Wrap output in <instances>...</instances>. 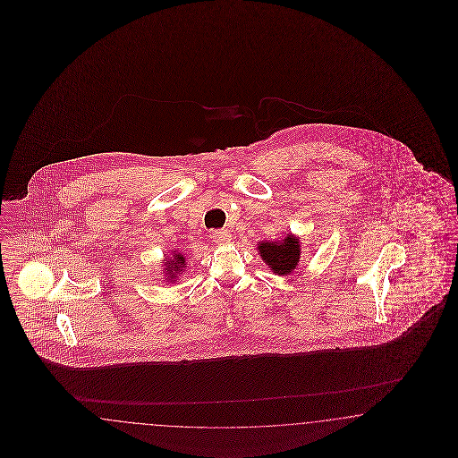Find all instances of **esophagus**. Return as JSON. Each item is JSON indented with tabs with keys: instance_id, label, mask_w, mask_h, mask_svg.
I'll use <instances>...</instances> for the list:
<instances>
[{
	"instance_id": "1",
	"label": "esophagus",
	"mask_w": 458,
	"mask_h": 458,
	"mask_svg": "<svg viewBox=\"0 0 458 458\" xmlns=\"http://www.w3.org/2000/svg\"><path fill=\"white\" fill-rule=\"evenodd\" d=\"M211 240H213L216 245H226V243H230L232 235H230L228 230H215V232H211Z\"/></svg>"
}]
</instances>
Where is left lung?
<instances>
[{
    "instance_id": "1",
    "label": "left lung",
    "mask_w": 458,
    "mask_h": 458,
    "mask_svg": "<svg viewBox=\"0 0 458 458\" xmlns=\"http://www.w3.org/2000/svg\"><path fill=\"white\" fill-rule=\"evenodd\" d=\"M257 250L262 260L276 276H291L301 262L302 243L299 236L287 233L280 240L259 242Z\"/></svg>"
}]
</instances>
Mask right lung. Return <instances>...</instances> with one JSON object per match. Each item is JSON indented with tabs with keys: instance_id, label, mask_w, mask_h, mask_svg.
Here are the masks:
<instances>
[{
	"instance_id": "right-lung-1",
	"label": "right lung",
	"mask_w": 458,
	"mask_h": 458,
	"mask_svg": "<svg viewBox=\"0 0 458 458\" xmlns=\"http://www.w3.org/2000/svg\"><path fill=\"white\" fill-rule=\"evenodd\" d=\"M163 274H165V282L166 284H176L180 280V276L184 272V268L188 267L186 262V257L181 250H173L169 251V255H166L163 260Z\"/></svg>"
}]
</instances>
